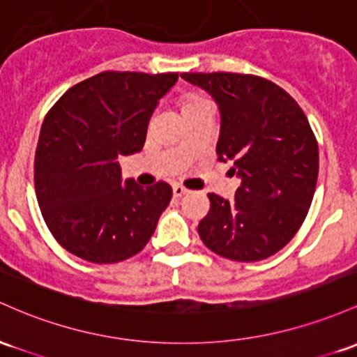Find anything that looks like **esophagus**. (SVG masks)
I'll use <instances>...</instances> for the list:
<instances>
[{
  "mask_svg": "<svg viewBox=\"0 0 357 357\" xmlns=\"http://www.w3.org/2000/svg\"><path fill=\"white\" fill-rule=\"evenodd\" d=\"M172 193H174L176 198H179V197H183V195H186L188 190L181 185H174V186H172Z\"/></svg>",
  "mask_w": 357,
  "mask_h": 357,
  "instance_id": "34e87169",
  "label": "esophagus"
}]
</instances>
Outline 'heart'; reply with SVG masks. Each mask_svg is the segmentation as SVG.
Here are the masks:
<instances>
[{"mask_svg": "<svg viewBox=\"0 0 357 357\" xmlns=\"http://www.w3.org/2000/svg\"><path fill=\"white\" fill-rule=\"evenodd\" d=\"M197 100H203V98H199V96H190V98H186V101H197ZM185 101V103H186Z\"/></svg>", "mask_w": 357, "mask_h": 357, "instance_id": "heart-1", "label": "heart"}]
</instances>
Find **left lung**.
<instances>
[{"mask_svg": "<svg viewBox=\"0 0 357 357\" xmlns=\"http://www.w3.org/2000/svg\"><path fill=\"white\" fill-rule=\"evenodd\" d=\"M220 108V162L242 179L232 202L208 193L198 223L203 244L225 259L261 261L291 241L307 217L319 176V146L303 109L252 74L183 73Z\"/></svg>", "mask_w": 357, "mask_h": 357, "instance_id": "1", "label": "left lung"}]
</instances>
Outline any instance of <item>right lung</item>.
Wrapping results in <instances>:
<instances>
[{
	"label": "right lung",
	"instance_id": "obj_1",
	"mask_svg": "<svg viewBox=\"0 0 357 357\" xmlns=\"http://www.w3.org/2000/svg\"><path fill=\"white\" fill-rule=\"evenodd\" d=\"M178 73L105 70L68 89L47 113L35 151V193L50 234L96 264L140 252L172 198L159 181L121 183L120 155L140 152L149 120Z\"/></svg>",
	"mask_w": 357,
	"mask_h": 357
}]
</instances>
